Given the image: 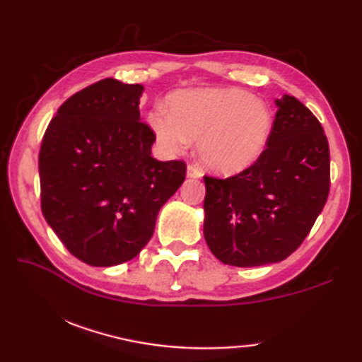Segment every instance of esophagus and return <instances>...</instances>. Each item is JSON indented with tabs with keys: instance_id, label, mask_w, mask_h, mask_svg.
<instances>
[{
	"instance_id": "1",
	"label": "esophagus",
	"mask_w": 362,
	"mask_h": 362,
	"mask_svg": "<svg viewBox=\"0 0 362 362\" xmlns=\"http://www.w3.org/2000/svg\"><path fill=\"white\" fill-rule=\"evenodd\" d=\"M187 177H188V179H201L202 173L199 171V169L194 165H189L187 168Z\"/></svg>"
}]
</instances>
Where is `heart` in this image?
<instances>
[{
  "label": "heart",
  "instance_id": "obj_1",
  "mask_svg": "<svg viewBox=\"0 0 362 362\" xmlns=\"http://www.w3.org/2000/svg\"><path fill=\"white\" fill-rule=\"evenodd\" d=\"M168 109L149 115V126L168 153L185 152L197 141L205 168L233 175L250 168L264 152L274 118L269 105L238 88H193L175 91Z\"/></svg>",
  "mask_w": 362,
  "mask_h": 362
}]
</instances>
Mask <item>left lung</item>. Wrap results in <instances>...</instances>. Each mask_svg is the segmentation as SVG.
Here are the masks:
<instances>
[{
	"label": "left lung",
	"instance_id": "8db88e82",
	"mask_svg": "<svg viewBox=\"0 0 362 362\" xmlns=\"http://www.w3.org/2000/svg\"><path fill=\"white\" fill-rule=\"evenodd\" d=\"M267 148L228 179L204 177V236L238 267L280 263L316 222L329 191V149L319 119L297 98L275 99Z\"/></svg>",
	"mask_w": 362,
	"mask_h": 362
}]
</instances>
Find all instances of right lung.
<instances>
[{"instance_id": "1", "label": "right lung", "mask_w": 362, "mask_h": 362, "mask_svg": "<svg viewBox=\"0 0 362 362\" xmlns=\"http://www.w3.org/2000/svg\"><path fill=\"white\" fill-rule=\"evenodd\" d=\"M144 87L103 79L59 107L46 129L38 174L42 211L76 258L110 267L135 258L157 214L185 180L183 161L152 157L140 118Z\"/></svg>"}]
</instances>
